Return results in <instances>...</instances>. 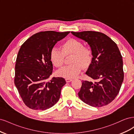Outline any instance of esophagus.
<instances>
[{"mask_svg": "<svg viewBox=\"0 0 134 134\" xmlns=\"http://www.w3.org/2000/svg\"><path fill=\"white\" fill-rule=\"evenodd\" d=\"M65 80H66V82L67 83H69V82H71V81H72V79H68V78H66V79H65Z\"/></svg>", "mask_w": 134, "mask_h": 134, "instance_id": "esophagus-1", "label": "esophagus"}]
</instances>
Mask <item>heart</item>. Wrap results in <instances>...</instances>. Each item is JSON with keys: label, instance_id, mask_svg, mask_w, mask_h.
I'll use <instances>...</instances> for the list:
<instances>
[{"label": "heart", "instance_id": "b5f03b06", "mask_svg": "<svg viewBox=\"0 0 134 134\" xmlns=\"http://www.w3.org/2000/svg\"><path fill=\"white\" fill-rule=\"evenodd\" d=\"M72 55L70 63L72 64L62 68L58 71L60 76L72 79L78 76L83 68H87L92 59L90 48L83 46L82 42L75 39H69L62 44V50L54 47L50 52V59L56 67H61L64 63L65 55Z\"/></svg>", "mask_w": 134, "mask_h": 134}]
</instances>
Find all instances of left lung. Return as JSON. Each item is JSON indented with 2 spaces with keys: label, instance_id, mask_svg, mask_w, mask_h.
<instances>
[{
  "label": "left lung",
  "instance_id": "1",
  "mask_svg": "<svg viewBox=\"0 0 134 134\" xmlns=\"http://www.w3.org/2000/svg\"><path fill=\"white\" fill-rule=\"evenodd\" d=\"M88 43L92 59L86 74L97 82L82 81L80 99L92 107L107 105L119 94L124 80L123 61L118 46L107 36L99 32H71Z\"/></svg>",
  "mask_w": 134,
  "mask_h": 134
}]
</instances>
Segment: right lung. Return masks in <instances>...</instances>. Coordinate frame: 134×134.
<instances>
[{
    "mask_svg": "<svg viewBox=\"0 0 134 134\" xmlns=\"http://www.w3.org/2000/svg\"><path fill=\"white\" fill-rule=\"evenodd\" d=\"M70 32H41L32 35L19 50L15 66L14 84L26 106L45 110L58 102L66 84L63 78L53 77L50 52L55 44Z\"/></svg>",
    "mask_w": 134,
    "mask_h": 134,
    "instance_id": "right-lung-1",
    "label": "right lung"
}]
</instances>
